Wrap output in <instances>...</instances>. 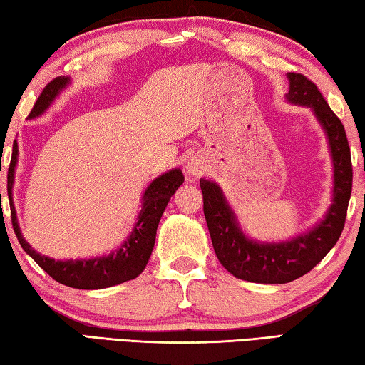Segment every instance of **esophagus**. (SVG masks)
I'll return each instance as SVG.
<instances>
[{
    "instance_id": "1",
    "label": "esophagus",
    "mask_w": 365,
    "mask_h": 365,
    "mask_svg": "<svg viewBox=\"0 0 365 365\" xmlns=\"http://www.w3.org/2000/svg\"><path fill=\"white\" fill-rule=\"evenodd\" d=\"M187 172L191 175H200L202 172V164L197 159H188L187 160Z\"/></svg>"
}]
</instances>
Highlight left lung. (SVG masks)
Segmentation results:
<instances>
[{"mask_svg": "<svg viewBox=\"0 0 365 365\" xmlns=\"http://www.w3.org/2000/svg\"><path fill=\"white\" fill-rule=\"evenodd\" d=\"M285 100L309 108L322 127L333 164L331 205L316 225L283 242H259L248 237L228 205L219 183L200 178L205 217L219 262L233 277L255 283H288L322 261L343 232L353 190L351 151L341 120L324 100L316 83L301 73L288 72Z\"/></svg>", "mask_w": 365, "mask_h": 365, "instance_id": "obj_1", "label": "left lung"}]
</instances>
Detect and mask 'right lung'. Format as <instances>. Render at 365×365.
<instances>
[{"label":"right lung","mask_w":365,"mask_h":365,"mask_svg":"<svg viewBox=\"0 0 365 365\" xmlns=\"http://www.w3.org/2000/svg\"><path fill=\"white\" fill-rule=\"evenodd\" d=\"M71 77L63 76L51 80L41 95L36 100L32 113L27 119H38L51 104L59 98L61 91H64L71 85ZM17 158H19V146L17 141L12 145V159L8 172V196L11 201L12 227H14L16 237L19 240L24 251L46 272L54 280L63 283L66 287L78 289H101L109 288L119 283L137 279L145 270L150 261L151 251L156 240V230L159 220L168 207L170 197L174 196L177 188L183 183L185 177L182 170L175 168L160 174L159 177L148 185L141 196V209L137 215V222L133 224L132 232L123 240L120 246H117L109 255L85 257V259H53L45 255H40L30 246L21 232L19 222H17L16 207L12 205V187H14V174Z\"/></svg>","instance_id":"right-lung-1"}]
</instances>
